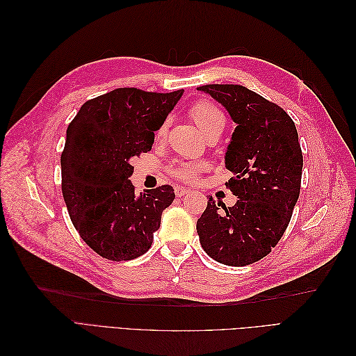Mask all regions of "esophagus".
Listing matches in <instances>:
<instances>
[{
    "label": "esophagus",
    "mask_w": 356,
    "mask_h": 356,
    "mask_svg": "<svg viewBox=\"0 0 356 356\" xmlns=\"http://www.w3.org/2000/svg\"><path fill=\"white\" fill-rule=\"evenodd\" d=\"M190 193V190L188 188H186V187H175V196L177 197H182V196H186V195H188Z\"/></svg>",
    "instance_id": "1"
}]
</instances>
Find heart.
Masks as SVG:
<instances>
[{"label":"heart","instance_id":"obj_1","mask_svg":"<svg viewBox=\"0 0 356 356\" xmlns=\"http://www.w3.org/2000/svg\"><path fill=\"white\" fill-rule=\"evenodd\" d=\"M190 115L193 122L197 124L203 136H211L213 134H221L225 126L224 114L209 101H199L190 108ZM166 135V124H161L157 131V138H163ZM202 169L199 163H186V161H178L170 168V174L182 181H191L197 175Z\"/></svg>","mask_w":356,"mask_h":356}]
</instances>
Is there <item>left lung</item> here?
Listing matches in <instances>:
<instances>
[{
	"label": "left lung",
	"mask_w": 356,
	"mask_h": 356,
	"mask_svg": "<svg viewBox=\"0 0 356 356\" xmlns=\"http://www.w3.org/2000/svg\"><path fill=\"white\" fill-rule=\"evenodd\" d=\"M200 92L221 104L236 129L224 160L238 197L227 208L212 196L197 220L200 245L225 266L261 260L281 241L300 195L303 154L291 117L239 84H207Z\"/></svg>",
	"instance_id": "8db88e82"
}]
</instances>
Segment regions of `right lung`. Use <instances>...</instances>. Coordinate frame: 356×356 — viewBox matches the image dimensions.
<instances>
[{"mask_svg": "<svg viewBox=\"0 0 356 356\" xmlns=\"http://www.w3.org/2000/svg\"><path fill=\"white\" fill-rule=\"evenodd\" d=\"M184 90L115 89L90 99L67 129L60 156L62 195L81 239L101 257L127 261L145 254L174 202L170 186L136 195L132 159L152 149Z\"/></svg>", "mask_w": 356, "mask_h": 356, "instance_id": "1", "label": "right lung"}]
</instances>
